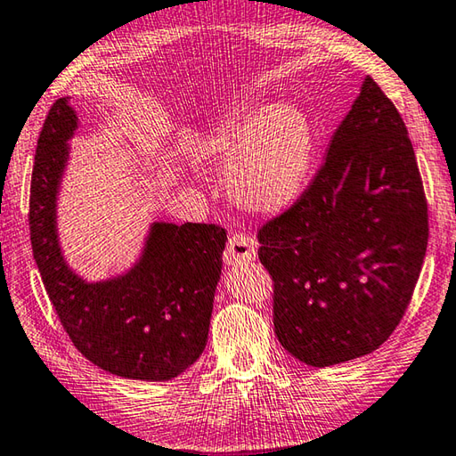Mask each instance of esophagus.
<instances>
[{
	"label": "esophagus",
	"mask_w": 456,
	"mask_h": 456,
	"mask_svg": "<svg viewBox=\"0 0 456 456\" xmlns=\"http://www.w3.org/2000/svg\"><path fill=\"white\" fill-rule=\"evenodd\" d=\"M256 259V241L249 235L237 233L229 239L227 249L223 253V261L225 265H237V263H251Z\"/></svg>",
	"instance_id": "obj_1"
}]
</instances>
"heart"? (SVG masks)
Instances as JSON below:
<instances>
[{"mask_svg": "<svg viewBox=\"0 0 456 456\" xmlns=\"http://www.w3.org/2000/svg\"><path fill=\"white\" fill-rule=\"evenodd\" d=\"M201 161L227 173L233 201L259 215H277L299 200L307 185L314 131L293 102L229 115L195 143Z\"/></svg>", "mask_w": 456, "mask_h": 456, "instance_id": "obj_1", "label": "heart"}]
</instances>
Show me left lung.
<instances>
[{"label":"left lung","instance_id":"1","mask_svg":"<svg viewBox=\"0 0 456 456\" xmlns=\"http://www.w3.org/2000/svg\"><path fill=\"white\" fill-rule=\"evenodd\" d=\"M427 239L407 127L367 76L307 191L259 231L283 349L321 369L379 349L407 311Z\"/></svg>","mask_w":456,"mask_h":456}]
</instances>
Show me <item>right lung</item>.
Masks as SVG:
<instances>
[{
	"mask_svg": "<svg viewBox=\"0 0 456 456\" xmlns=\"http://www.w3.org/2000/svg\"><path fill=\"white\" fill-rule=\"evenodd\" d=\"M69 99L52 105L37 139L29 197L33 259L57 317L86 359L121 379H175L207 345L225 229L153 221L129 269L99 281L79 275L57 231L69 139L79 127Z\"/></svg>",
	"mask_w": 456,
	"mask_h": 456,
	"instance_id": "right-lung-1",
	"label": "right lung"
}]
</instances>
